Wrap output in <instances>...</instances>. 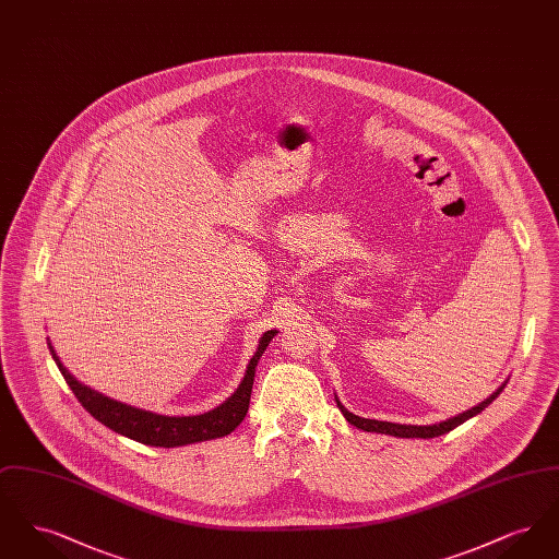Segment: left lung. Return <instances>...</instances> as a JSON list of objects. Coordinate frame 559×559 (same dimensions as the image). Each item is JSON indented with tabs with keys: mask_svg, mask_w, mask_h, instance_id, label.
<instances>
[{
	"mask_svg": "<svg viewBox=\"0 0 559 559\" xmlns=\"http://www.w3.org/2000/svg\"><path fill=\"white\" fill-rule=\"evenodd\" d=\"M506 383L497 390V392H492L488 399L484 400V402H479L478 406H474V408H469V411H465V413H459L456 417H451V419H447V421H440V424H433V426H404V424H390V421H374V419H362V417H358V415H354V413H349L346 406L337 400V406H340V411L344 413V417H346L347 421L352 424V426L358 427V429H365V431H377V433H388V436H396V438H436V436H442V433H447V431H451L456 426H461V424H465L467 419H472V417H476L478 413H481L492 400H497V396L503 392V388H506Z\"/></svg>",
	"mask_w": 559,
	"mask_h": 559,
	"instance_id": "left-lung-1",
	"label": "left lung"
}]
</instances>
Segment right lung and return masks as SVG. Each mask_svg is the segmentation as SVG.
Here are the masks:
<instances>
[{
	"label": "right lung",
	"mask_w": 559,
	"mask_h": 559,
	"mask_svg": "<svg viewBox=\"0 0 559 559\" xmlns=\"http://www.w3.org/2000/svg\"><path fill=\"white\" fill-rule=\"evenodd\" d=\"M274 335H276V331L272 329L260 337L258 349L247 365V371H245L237 392L230 399L224 400L219 406H215L213 411H207L203 415H192V417L157 415V413L142 411V408L130 406V404L103 396L100 392L80 383L71 372L62 367L60 358L53 352L52 344H48V347H50L53 362L58 365L64 381L69 383V388L80 400L81 406L94 419H98L103 426H107L108 429H112L126 438H132L135 442H142L148 447L174 449V447H187L194 442L224 438L230 431H235V427L240 426V421L245 419V415L249 411V399H251L258 360L262 358L264 349L272 342Z\"/></svg>",
	"instance_id": "obj_1"
}]
</instances>
